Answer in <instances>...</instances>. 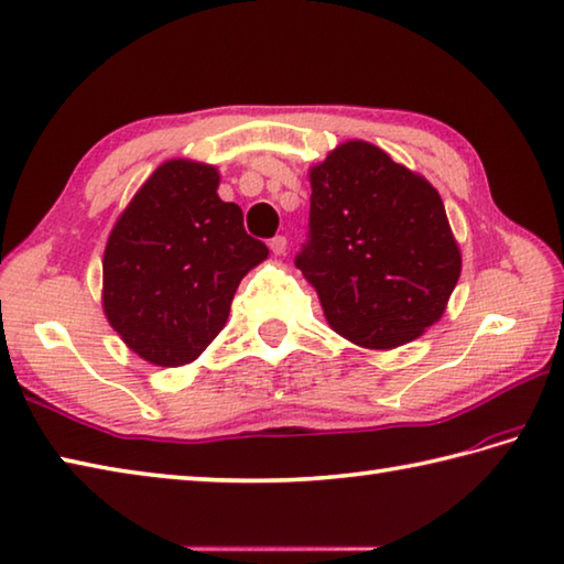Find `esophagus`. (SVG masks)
<instances>
[{
  "label": "esophagus",
  "mask_w": 564,
  "mask_h": 564,
  "mask_svg": "<svg viewBox=\"0 0 564 564\" xmlns=\"http://www.w3.org/2000/svg\"><path fill=\"white\" fill-rule=\"evenodd\" d=\"M270 250H272L274 254H284V252H286V238H284V236H274V238L270 240Z\"/></svg>",
  "instance_id": "obj_1"
}]
</instances>
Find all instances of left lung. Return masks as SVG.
Returning a JSON list of instances; mask_svg holds the SVG:
<instances>
[{
  "label": "left lung",
  "mask_w": 564,
  "mask_h": 564,
  "mask_svg": "<svg viewBox=\"0 0 564 564\" xmlns=\"http://www.w3.org/2000/svg\"><path fill=\"white\" fill-rule=\"evenodd\" d=\"M294 264L334 332L392 348L442 316L462 254L437 191L378 147L346 142L312 169L310 226Z\"/></svg>",
  "instance_id": "1"
}]
</instances>
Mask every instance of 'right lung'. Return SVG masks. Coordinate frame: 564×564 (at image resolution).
I'll use <instances>...</instances> for the list:
<instances>
[{
    "instance_id": "add662e5",
    "label": "right lung",
    "mask_w": 564,
    "mask_h": 564,
    "mask_svg": "<svg viewBox=\"0 0 564 564\" xmlns=\"http://www.w3.org/2000/svg\"><path fill=\"white\" fill-rule=\"evenodd\" d=\"M216 188L214 166L174 159L147 178L110 232L105 314L150 364L182 366L204 354L240 280L270 252Z\"/></svg>"
}]
</instances>
